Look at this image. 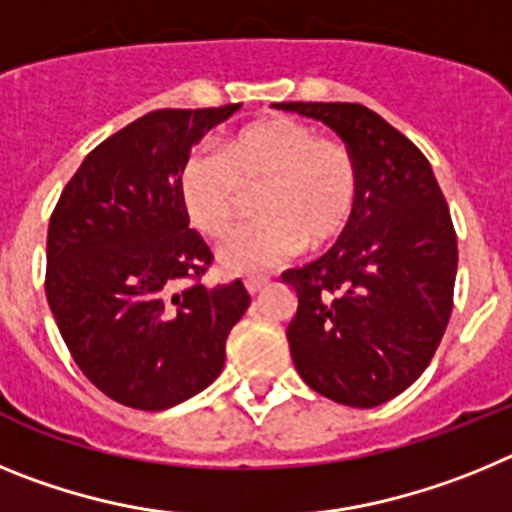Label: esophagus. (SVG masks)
<instances>
[{
  "mask_svg": "<svg viewBox=\"0 0 512 512\" xmlns=\"http://www.w3.org/2000/svg\"><path fill=\"white\" fill-rule=\"evenodd\" d=\"M246 289H248V295H259L261 289L269 284V277H246Z\"/></svg>",
  "mask_w": 512,
  "mask_h": 512,
  "instance_id": "obj_1",
  "label": "esophagus"
}]
</instances>
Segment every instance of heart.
I'll list each match as a JSON object with an SVG mask.
<instances>
[{
	"instance_id": "1",
	"label": "heart",
	"mask_w": 512,
	"mask_h": 512,
	"mask_svg": "<svg viewBox=\"0 0 512 512\" xmlns=\"http://www.w3.org/2000/svg\"><path fill=\"white\" fill-rule=\"evenodd\" d=\"M259 187V217L230 233L217 251L228 274H261L305 246L320 248L348 228L359 200V169L343 143L320 138L292 117L256 122L223 151L197 148L179 171L189 223L205 235L228 233Z\"/></svg>"
}]
</instances>
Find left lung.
I'll use <instances>...</instances> for the list:
<instances>
[{"instance_id":"left-lung-1","label":"left lung","mask_w":512,"mask_h":512,"mask_svg":"<svg viewBox=\"0 0 512 512\" xmlns=\"http://www.w3.org/2000/svg\"><path fill=\"white\" fill-rule=\"evenodd\" d=\"M328 125L359 169V200L318 261L287 269V341L307 387L351 408L392 400L431 364L454 307L456 233L428 158L364 104L282 102Z\"/></svg>"}]
</instances>
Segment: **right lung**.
<instances>
[{
    "label": "right lung",
    "instance_id": "1",
    "mask_svg": "<svg viewBox=\"0 0 512 512\" xmlns=\"http://www.w3.org/2000/svg\"><path fill=\"white\" fill-rule=\"evenodd\" d=\"M238 107L138 117L81 161L51 215L48 305L84 377L120 405L166 410L210 387L251 302L241 279L197 282L212 253L179 197L184 158Z\"/></svg>",
    "mask_w": 512,
    "mask_h": 512
}]
</instances>
